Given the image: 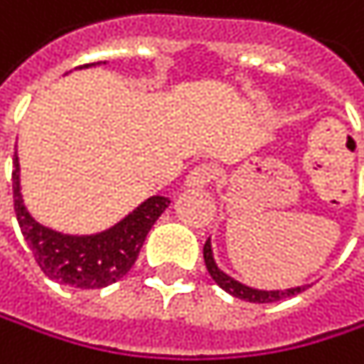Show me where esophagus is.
Masks as SVG:
<instances>
[{
    "mask_svg": "<svg viewBox=\"0 0 364 364\" xmlns=\"http://www.w3.org/2000/svg\"><path fill=\"white\" fill-rule=\"evenodd\" d=\"M213 178H215V168L211 164H198L190 170V174L186 178V186L188 188H205Z\"/></svg>",
    "mask_w": 364,
    "mask_h": 364,
    "instance_id": "34e87169",
    "label": "esophagus"
}]
</instances>
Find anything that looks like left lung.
<instances>
[{"label":"left lung","mask_w":364,"mask_h":364,"mask_svg":"<svg viewBox=\"0 0 364 364\" xmlns=\"http://www.w3.org/2000/svg\"><path fill=\"white\" fill-rule=\"evenodd\" d=\"M203 254H205L207 271H209V275L213 277V282H215L222 290H226L228 294H232V296H237V299H241V301H250V303H275V301L294 296V294H299V292L305 290V286H296V288H288V290H258V288H250V286L237 282L235 277H230L228 273H224V271L218 267V262H215V258H213V250H211V239H207Z\"/></svg>","instance_id":"obj_1"}]
</instances>
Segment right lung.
Instances as JSON below:
<instances>
[{"mask_svg":"<svg viewBox=\"0 0 364 364\" xmlns=\"http://www.w3.org/2000/svg\"><path fill=\"white\" fill-rule=\"evenodd\" d=\"M89 65L95 63H87L82 68ZM12 164L14 213L21 232L44 275L63 286L97 290L119 282L134 267L149 230L170 205V200L164 196H151L104 232L82 237L63 235L38 224L31 218L21 194V164L16 153Z\"/></svg>","mask_w":364,"mask_h":364,"instance_id":"1","label":"right lung"}]
</instances>
